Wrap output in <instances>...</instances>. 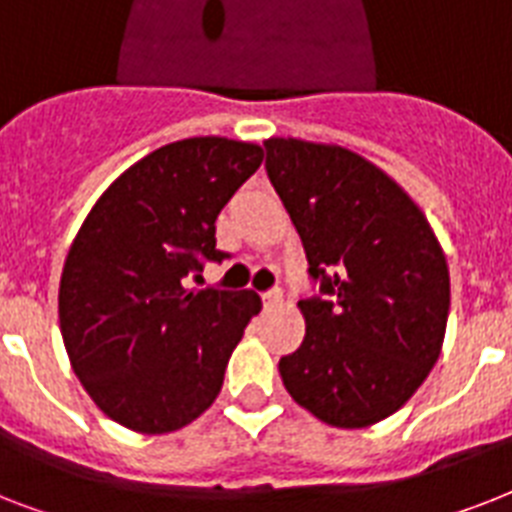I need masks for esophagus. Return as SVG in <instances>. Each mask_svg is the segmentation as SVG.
I'll return each mask as SVG.
<instances>
[{
	"mask_svg": "<svg viewBox=\"0 0 512 512\" xmlns=\"http://www.w3.org/2000/svg\"><path fill=\"white\" fill-rule=\"evenodd\" d=\"M281 300H284V295H281V289H268V292H263V305H265V308H276V305H281Z\"/></svg>",
	"mask_w": 512,
	"mask_h": 512,
	"instance_id": "1",
	"label": "esophagus"
}]
</instances>
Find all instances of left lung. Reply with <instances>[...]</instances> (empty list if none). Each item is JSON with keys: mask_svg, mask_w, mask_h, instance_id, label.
<instances>
[{"mask_svg": "<svg viewBox=\"0 0 512 512\" xmlns=\"http://www.w3.org/2000/svg\"><path fill=\"white\" fill-rule=\"evenodd\" d=\"M265 172L292 217L308 279L305 337L281 356L289 396L335 428H366L412 398L449 316V268L401 185L340 146L265 140Z\"/></svg>", "mask_w": 512, "mask_h": 512, "instance_id": "8db88e82", "label": "left lung"}]
</instances>
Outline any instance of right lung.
Masks as SVG:
<instances>
[{"label": "right lung", "mask_w": 512, "mask_h": 512, "mask_svg": "<svg viewBox=\"0 0 512 512\" xmlns=\"http://www.w3.org/2000/svg\"><path fill=\"white\" fill-rule=\"evenodd\" d=\"M263 148L188 138L132 164L92 207L60 276V332L76 377L119 425L170 433L212 406L260 297L185 289L223 263L215 220Z\"/></svg>", "instance_id": "1"}]
</instances>
